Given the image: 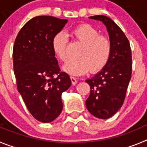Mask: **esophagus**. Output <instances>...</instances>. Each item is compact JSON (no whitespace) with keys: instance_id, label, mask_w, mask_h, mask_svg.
Listing matches in <instances>:
<instances>
[{"instance_id":"obj_1","label":"esophagus","mask_w":147,"mask_h":147,"mask_svg":"<svg viewBox=\"0 0 147 147\" xmlns=\"http://www.w3.org/2000/svg\"><path fill=\"white\" fill-rule=\"evenodd\" d=\"M71 82H72L73 85H75L76 83H77V80H76V79L75 77H73V76H71Z\"/></svg>"}]
</instances>
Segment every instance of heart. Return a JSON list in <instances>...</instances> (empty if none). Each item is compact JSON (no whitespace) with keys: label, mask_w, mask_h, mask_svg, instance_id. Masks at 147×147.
I'll return each instance as SVG.
<instances>
[{"label":"heart","mask_w":147,"mask_h":147,"mask_svg":"<svg viewBox=\"0 0 147 147\" xmlns=\"http://www.w3.org/2000/svg\"><path fill=\"white\" fill-rule=\"evenodd\" d=\"M70 34L82 45L78 53L79 59L69 61L63 66L65 72L72 76H81L89 71L91 73L101 71L109 61L112 51L110 39L100 35L98 30L89 24L75 27ZM67 42L66 35L60 32L54 36L51 42L54 54L62 62L68 59Z\"/></svg>","instance_id":"b5f03b06"}]
</instances>
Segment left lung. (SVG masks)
Masks as SVG:
<instances>
[{
  "label": "left lung",
  "mask_w": 147,
  "mask_h": 147,
  "mask_svg": "<svg viewBox=\"0 0 147 147\" xmlns=\"http://www.w3.org/2000/svg\"><path fill=\"white\" fill-rule=\"evenodd\" d=\"M90 19L104 23L112 44V51L106 65L90 79L85 80L90 87L85 104L95 117L107 119L121 107L132 74V54L128 39L117 24L108 17L95 15Z\"/></svg>",
  "instance_id": "left-lung-1"
}]
</instances>
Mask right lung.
<instances>
[{
  "mask_svg": "<svg viewBox=\"0 0 147 147\" xmlns=\"http://www.w3.org/2000/svg\"><path fill=\"white\" fill-rule=\"evenodd\" d=\"M67 20L37 16L18 33L13 47V65L18 90L27 109L42 123L56 119L62 110V93L71 85L67 74L60 72L51 42Z\"/></svg>",
  "mask_w": 147,
  "mask_h": 147,
  "instance_id": "right-lung-1",
  "label": "right lung"
}]
</instances>
